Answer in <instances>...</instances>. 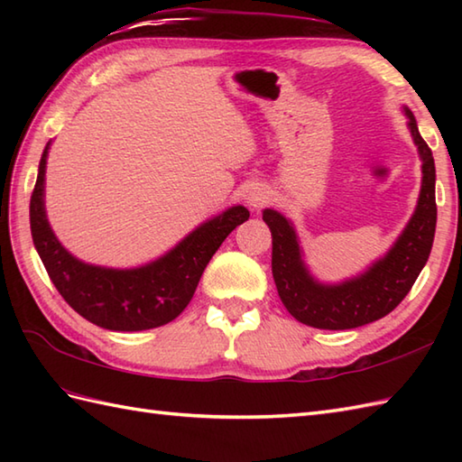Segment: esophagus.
Returning <instances> with one entry per match:
<instances>
[{"mask_svg": "<svg viewBox=\"0 0 462 462\" xmlns=\"http://www.w3.org/2000/svg\"><path fill=\"white\" fill-rule=\"evenodd\" d=\"M270 202V190L263 184H254L246 192V204L252 210H260Z\"/></svg>", "mask_w": 462, "mask_h": 462, "instance_id": "34e87169", "label": "esophagus"}]
</instances>
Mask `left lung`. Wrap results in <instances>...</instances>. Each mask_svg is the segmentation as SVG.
Here are the masks:
<instances>
[{"instance_id": "obj_1", "label": "left lung", "mask_w": 462, "mask_h": 462, "mask_svg": "<svg viewBox=\"0 0 462 462\" xmlns=\"http://www.w3.org/2000/svg\"><path fill=\"white\" fill-rule=\"evenodd\" d=\"M409 133L420 159V192L403 232L371 266L337 283L319 282L310 272L290 218L266 208L263 222L272 232V273L286 310L298 321L318 329H351L385 318L413 288L433 248L437 228L435 161L419 134L415 115L403 106Z\"/></svg>"}]
</instances>
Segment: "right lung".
I'll return each mask as SVG.
<instances>
[{
  "label": "right lung",
  "mask_w": 462,
  "mask_h": 462,
  "mask_svg": "<svg viewBox=\"0 0 462 462\" xmlns=\"http://www.w3.org/2000/svg\"><path fill=\"white\" fill-rule=\"evenodd\" d=\"M47 143L39 161L37 182L29 204L35 250L63 300L79 316L111 331H143L164 326L189 306L204 268L226 236L250 218L242 204L230 206L186 234L156 260L136 268L87 263L69 252L47 220L45 171Z\"/></svg>",
  "instance_id": "right-lung-1"
}]
</instances>
